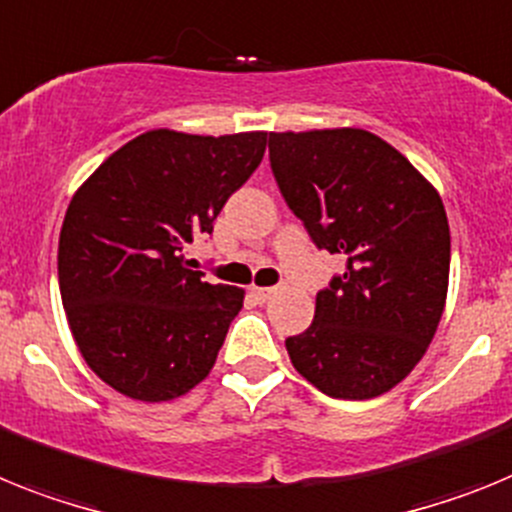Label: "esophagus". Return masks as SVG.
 Returning a JSON list of instances; mask_svg holds the SVG:
<instances>
[{
  "label": "esophagus",
  "mask_w": 512,
  "mask_h": 512,
  "mask_svg": "<svg viewBox=\"0 0 512 512\" xmlns=\"http://www.w3.org/2000/svg\"><path fill=\"white\" fill-rule=\"evenodd\" d=\"M275 291H278V288H275V286H262V288L255 286V288H252V293H255V296L260 301H268Z\"/></svg>",
  "instance_id": "1"
}]
</instances>
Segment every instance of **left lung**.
I'll use <instances>...</instances> for the list:
<instances>
[{
    "label": "left lung",
    "instance_id": "obj_1",
    "mask_svg": "<svg viewBox=\"0 0 512 512\" xmlns=\"http://www.w3.org/2000/svg\"><path fill=\"white\" fill-rule=\"evenodd\" d=\"M275 182L345 273L317 293L314 322L286 340L293 368L335 399L397 386L433 340L448 293L451 231L441 195L363 128L270 133Z\"/></svg>",
    "mask_w": 512,
    "mask_h": 512
}]
</instances>
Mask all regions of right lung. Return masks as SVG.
Listing matches in <instances>:
<instances>
[{"label":"right lung","instance_id":"add662e5","mask_svg":"<svg viewBox=\"0 0 512 512\" xmlns=\"http://www.w3.org/2000/svg\"><path fill=\"white\" fill-rule=\"evenodd\" d=\"M268 133L157 128L110 154L74 193L59 237V288L87 366L139 402H170L216 363L244 291L203 281L182 250L211 234L250 180Z\"/></svg>","mask_w":512,"mask_h":512}]
</instances>
